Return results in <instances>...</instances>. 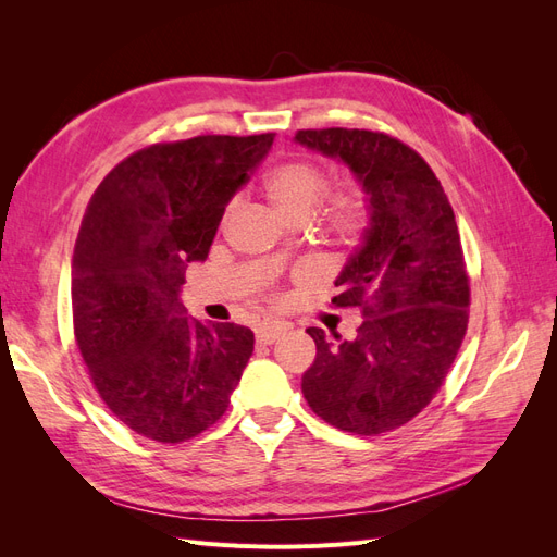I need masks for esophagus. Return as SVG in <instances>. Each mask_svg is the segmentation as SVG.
I'll list each match as a JSON object with an SVG mask.
<instances>
[{
	"mask_svg": "<svg viewBox=\"0 0 557 557\" xmlns=\"http://www.w3.org/2000/svg\"><path fill=\"white\" fill-rule=\"evenodd\" d=\"M285 330H288V325H283V323H264V325L258 327L256 339L260 344H274Z\"/></svg>",
	"mask_w": 557,
	"mask_h": 557,
	"instance_id": "esophagus-1",
	"label": "esophagus"
}]
</instances>
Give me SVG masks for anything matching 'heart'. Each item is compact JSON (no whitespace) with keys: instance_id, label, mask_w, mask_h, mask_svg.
<instances>
[{"instance_id":"obj_1","label":"heart","mask_w":557,"mask_h":557,"mask_svg":"<svg viewBox=\"0 0 557 557\" xmlns=\"http://www.w3.org/2000/svg\"><path fill=\"white\" fill-rule=\"evenodd\" d=\"M330 190V174L311 160H288L274 166L264 178V193L272 205L285 215H311ZM367 221L364 205L352 195H342L330 207V227L346 242L356 239Z\"/></svg>"}]
</instances>
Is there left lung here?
<instances>
[{"label": "left lung", "instance_id": "8db88e82", "mask_svg": "<svg viewBox=\"0 0 557 557\" xmlns=\"http://www.w3.org/2000/svg\"><path fill=\"white\" fill-rule=\"evenodd\" d=\"M295 141L344 160L369 195V227L334 281V307L364 315L352 342L307 332L315 360L301 393L315 416L374 436L423 411L446 381L469 323V276L458 223L430 164L372 129H297Z\"/></svg>", "mask_w": 557, "mask_h": 557}]
</instances>
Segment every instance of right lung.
<instances>
[{
    "label": "right lung",
    "mask_w": 557,
    "mask_h": 557,
    "mask_svg": "<svg viewBox=\"0 0 557 557\" xmlns=\"http://www.w3.org/2000/svg\"><path fill=\"white\" fill-rule=\"evenodd\" d=\"M274 132L205 134L132 153L97 185L72 260L74 336L92 385L123 425L181 444L227 411L256 336L188 315L185 267L205 260L227 201Z\"/></svg>",
    "instance_id": "obj_1"
}]
</instances>
